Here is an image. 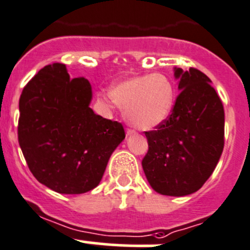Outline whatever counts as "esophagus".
<instances>
[{"mask_svg": "<svg viewBox=\"0 0 250 250\" xmlns=\"http://www.w3.org/2000/svg\"><path fill=\"white\" fill-rule=\"evenodd\" d=\"M135 133H136V131L132 130V128H127V130H126V135H127V136L135 135Z\"/></svg>", "mask_w": 250, "mask_h": 250, "instance_id": "34e87169", "label": "esophagus"}]
</instances>
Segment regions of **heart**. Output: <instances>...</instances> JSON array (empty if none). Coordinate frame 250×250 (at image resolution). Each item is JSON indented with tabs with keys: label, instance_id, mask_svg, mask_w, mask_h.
Wrapping results in <instances>:
<instances>
[{
	"label": "heart",
	"instance_id": "obj_1",
	"mask_svg": "<svg viewBox=\"0 0 250 250\" xmlns=\"http://www.w3.org/2000/svg\"><path fill=\"white\" fill-rule=\"evenodd\" d=\"M117 104L125 109V118L140 130H150L170 117L175 103V87L163 74L128 78L110 91Z\"/></svg>",
	"mask_w": 250,
	"mask_h": 250
}]
</instances>
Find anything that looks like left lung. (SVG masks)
<instances>
[{
	"instance_id": "left-lung-1",
	"label": "left lung",
	"mask_w": 250,
	"mask_h": 250,
	"mask_svg": "<svg viewBox=\"0 0 250 250\" xmlns=\"http://www.w3.org/2000/svg\"><path fill=\"white\" fill-rule=\"evenodd\" d=\"M180 93L170 117L146 131L148 152L142 167L155 192L182 197L198 191L217 165L225 113L211 80L198 69H174Z\"/></svg>"
}]
</instances>
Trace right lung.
I'll list each match as a JSON object with an SVG mask.
<instances>
[{
    "label": "right lung",
    "mask_w": 250,
    "mask_h": 250,
    "mask_svg": "<svg viewBox=\"0 0 250 250\" xmlns=\"http://www.w3.org/2000/svg\"><path fill=\"white\" fill-rule=\"evenodd\" d=\"M85 78L70 79L65 64L43 66L19 100L18 141L35 179L62 194L100 185L108 160L125 138L123 125L95 114Z\"/></svg>",
    "instance_id": "obj_1"
}]
</instances>
